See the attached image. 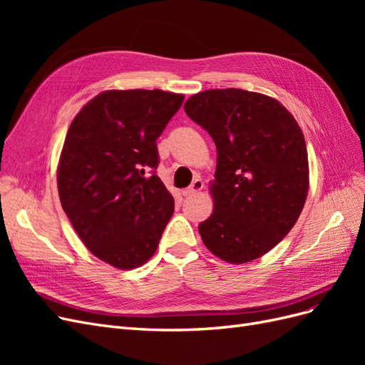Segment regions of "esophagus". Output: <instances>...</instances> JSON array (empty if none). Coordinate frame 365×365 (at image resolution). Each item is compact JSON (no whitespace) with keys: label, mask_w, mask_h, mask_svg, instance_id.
Segmentation results:
<instances>
[{"label":"esophagus","mask_w":365,"mask_h":365,"mask_svg":"<svg viewBox=\"0 0 365 365\" xmlns=\"http://www.w3.org/2000/svg\"><path fill=\"white\" fill-rule=\"evenodd\" d=\"M202 189H204V182L201 180H195L190 187H187L185 190H182V195L184 196H192V195L200 193Z\"/></svg>","instance_id":"obj_1"}]
</instances>
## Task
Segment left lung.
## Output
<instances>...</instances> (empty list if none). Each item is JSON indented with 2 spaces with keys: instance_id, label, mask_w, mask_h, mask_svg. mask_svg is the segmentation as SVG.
Returning a JSON list of instances; mask_svg holds the SVG:
<instances>
[{
  "instance_id": "1",
  "label": "left lung",
  "mask_w": 365,
  "mask_h": 365,
  "mask_svg": "<svg viewBox=\"0 0 365 365\" xmlns=\"http://www.w3.org/2000/svg\"><path fill=\"white\" fill-rule=\"evenodd\" d=\"M184 111L217 150L215 208L200 235L215 256L242 264L262 257L289 233L306 202L304 135L272 97L237 88L192 96Z\"/></svg>"
}]
</instances>
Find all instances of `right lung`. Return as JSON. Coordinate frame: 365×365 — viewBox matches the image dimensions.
I'll return each mask as SVG.
<instances>
[{"label": "right lung", "mask_w": 365, "mask_h": 365, "mask_svg": "<svg viewBox=\"0 0 365 365\" xmlns=\"http://www.w3.org/2000/svg\"><path fill=\"white\" fill-rule=\"evenodd\" d=\"M182 102V94L161 90L103 91L65 137L63 212L85 247L118 269L146 263L173 215V196L157 175V138Z\"/></svg>", "instance_id": "right-lung-1"}]
</instances>
